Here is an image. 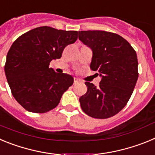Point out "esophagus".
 Instances as JSON below:
<instances>
[{
    "label": "esophagus",
    "mask_w": 155,
    "mask_h": 155,
    "mask_svg": "<svg viewBox=\"0 0 155 155\" xmlns=\"http://www.w3.org/2000/svg\"><path fill=\"white\" fill-rule=\"evenodd\" d=\"M80 82H81V80L78 78H74V84H78V83H80Z\"/></svg>",
    "instance_id": "1"
}]
</instances>
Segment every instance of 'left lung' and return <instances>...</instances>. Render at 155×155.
I'll return each instance as SVG.
<instances>
[{"label": "left lung", "mask_w": 155, "mask_h": 155, "mask_svg": "<svg viewBox=\"0 0 155 155\" xmlns=\"http://www.w3.org/2000/svg\"><path fill=\"white\" fill-rule=\"evenodd\" d=\"M78 35L92 50L90 68L102 77L97 87L85 82L87 91L79 98L81 107L92 118H110L125 107L136 85L139 74L136 51L113 32L93 30L78 31Z\"/></svg>", "instance_id": "1"}]
</instances>
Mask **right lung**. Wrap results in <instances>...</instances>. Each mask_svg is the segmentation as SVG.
I'll return each mask as SVG.
<instances>
[{
    "mask_svg": "<svg viewBox=\"0 0 155 155\" xmlns=\"http://www.w3.org/2000/svg\"><path fill=\"white\" fill-rule=\"evenodd\" d=\"M78 39L77 31L49 26L31 29L19 36L7 54L5 71L12 95L28 112L45 113L58 105L74 78L50 68L64 48Z\"/></svg>",
    "mask_w": 155,
    "mask_h": 155,
    "instance_id": "right-lung-1",
    "label": "right lung"
}]
</instances>
